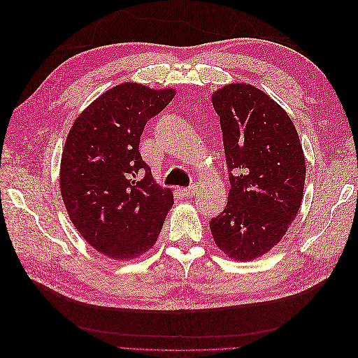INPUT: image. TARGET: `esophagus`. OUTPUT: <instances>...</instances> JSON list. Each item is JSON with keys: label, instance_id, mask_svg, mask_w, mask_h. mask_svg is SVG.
<instances>
[{"label": "esophagus", "instance_id": "1", "mask_svg": "<svg viewBox=\"0 0 358 358\" xmlns=\"http://www.w3.org/2000/svg\"><path fill=\"white\" fill-rule=\"evenodd\" d=\"M183 196L185 197H192V196H196L197 194V187H189V188H183L182 191H180Z\"/></svg>", "mask_w": 358, "mask_h": 358}]
</instances>
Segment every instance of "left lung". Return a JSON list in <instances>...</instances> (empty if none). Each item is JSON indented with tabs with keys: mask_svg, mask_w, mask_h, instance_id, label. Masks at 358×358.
I'll return each instance as SVG.
<instances>
[{
	"mask_svg": "<svg viewBox=\"0 0 358 358\" xmlns=\"http://www.w3.org/2000/svg\"><path fill=\"white\" fill-rule=\"evenodd\" d=\"M212 104L231 188L210 231L224 254L249 262L280 242L294 221L305 188V154L287 112L255 86L225 85L213 92Z\"/></svg>",
	"mask_w": 358,
	"mask_h": 358,
	"instance_id": "obj_1",
	"label": "left lung"
}]
</instances>
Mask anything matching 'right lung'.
I'll list each match as a JSON object with an SVG mask.
<instances>
[{
  "label": "right lung",
  "mask_w": 358,
  "mask_h": 358,
  "mask_svg": "<svg viewBox=\"0 0 358 358\" xmlns=\"http://www.w3.org/2000/svg\"><path fill=\"white\" fill-rule=\"evenodd\" d=\"M127 82L76 119L62 150L59 187L71 222L96 251L133 259L152 248L173 206L138 152L146 122L175 96Z\"/></svg>",
  "instance_id": "add662e5"
}]
</instances>
